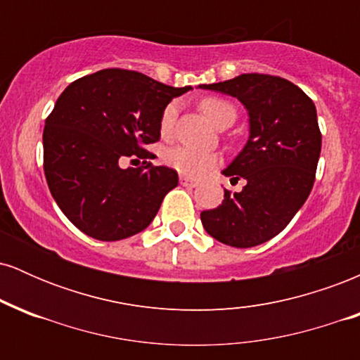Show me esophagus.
I'll list each match as a JSON object with an SVG mask.
<instances>
[{"label": "esophagus", "mask_w": 360, "mask_h": 360, "mask_svg": "<svg viewBox=\"0 0 360 360\" xmlns=\"http://www.w3.org/2000/svg\"><path fill=\"white\" fill-rule=\"evenodd\" d=\"M179 183L183 184V186H186V188H196V186H198L196 181L189 179V177H186V176H181L179 177Z\"/></svg>", "instance_id": "1"}]
</instances>
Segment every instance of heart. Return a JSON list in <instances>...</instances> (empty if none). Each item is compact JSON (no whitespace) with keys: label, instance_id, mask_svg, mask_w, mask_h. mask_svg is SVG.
Segmentation results:
<instances>
[{"label":"heart","instance_id":"heart-1","mask_svg":"<svg viewBox=\"0 0 360 360\" xmlns=\"http://www.w3.org/2000/svg\"><path fill=\"white\" fill-rule=\"evenodd\" d=\"M200 106L206 118L218 128L230 127L237 118L235 106L223 98H205ZM176 117L177 108L174 105H169L164 108L162 117H160V135L164 139H169L174 134ZM164 159H166L169 167L188 177H201L218 164V157L212 152L198 150V148L188 146L171 147L164 155Z\"/></svg>","mask_w":360,"mask_h":360}]
</instances>
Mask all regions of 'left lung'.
Here are the masks:
<instances>
[{
	"label": "left lung",
	"instance_id": "left-lung-1",
	"mask_svg": "<svg viewBox=\"0 0 360 360\" xmlns=\"http://www.w3.org/2000/svg\"><path fill=\"white\" fill-rule=\"evenodd\" d=\"M200 88L230 94L249 111V140L223 171L245 186L233 194L225 189L218 208L201 212V223L218 242L255 247L286 229L315 183L321 150L315 103L291 81L269 74H240Z\"/></svg>",
	"mask_w": 360,
	"mask_h": 360
}]
</instances>
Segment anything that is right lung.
Listing matches in <instances>:
<instances>
[{"instance_id": "right-lung-1", "label": "right lung", "mask_w": 360, "mask_h": 360, "mask_svg": "<svg viewBox=\"0 0 360 360\" xmlns=\"http://www.w3.org/2000/svg\"><path fill=\"white\" fill-rule=\"evenodd\" d=\"M189 89L103 69L62 91L45 120L44 171L56 203L82 233L115 242L150 225L177 172L147 162L154 155L146 147L160 139L164 108ZM125 156L144 164L123 169Z\"/></svg>"}]
</instances>
